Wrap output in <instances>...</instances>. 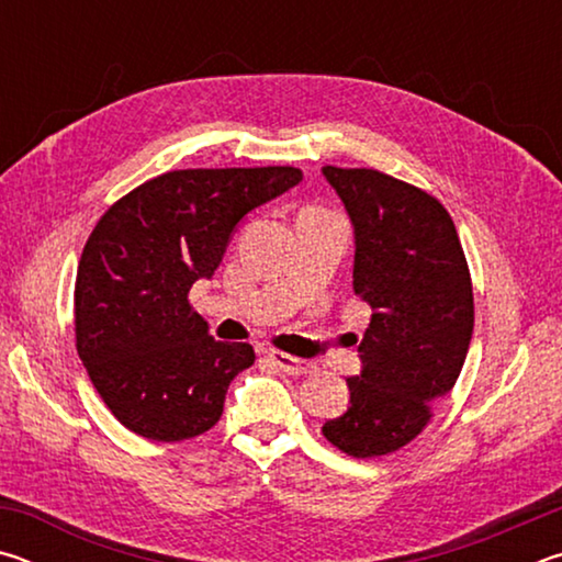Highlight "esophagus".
I'll list each match as a JSON object with an SVG mask.
<instances>
[{"label": "esophagus", "mask_w": 562, "mask_h": 562, "mask_svg": "<svg viewBox=\"0 0 562 562\" xmlns=\"http://www.w3.org/2000/svg\"><path fill=\"white\" fill-rule=\"evenodd\" d=\"M268 357L274 361V364H278L282 372H288V374H292V376H302V374H312V367L310 361H304V359H297V357H290V355H284V351H278V349H270L268 351Z\"/></svg>", "instance_id": "esophagus-1"}]
</instances>
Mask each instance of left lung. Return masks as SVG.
<instances>
[{"label": "left lung", "instance_id": "8db88e82", "mask_svg": "<svg viewBox=\"0 0 562 562\" xmlns=\"http://www.w3.org/2000/svg\"><path fill=\"white\" fill-rule=\"evenodd\" d=\"M322 173L355 225V294L372 307L349 376L345 414L322 426L355 459L394 453L449 394L473 335V288L446 207L426 190L374 168L325 166Z\"/></svg>", "mask_w": 562, "mask_h": 562}]
</instances>
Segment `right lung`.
Listing matches in <instances>:
<instances>
[{"instance_id":"right-lung-1","label":"right lung","mask_w":562,"mask_h":562,"mask_svg":"<svg viewBox=\"0 0 562 562\" xmlns=\"http://www.w3.org/2000/svg\"><path fill=\"white\" fill-rule=\"evenodd\" d=\"M300 180L292 166L168 170L101 215L76 272V351L128 431L183 441L223 416L255 351L207 335L188 292L213 278L237 223Z\"/></svg>"}]
</instances>
